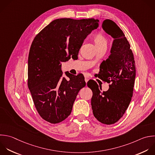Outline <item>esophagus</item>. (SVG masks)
Masks as SVG:
<instances>
[{"label":"esophagus","instance_id":"34e87169","mask_svg":"<svg viewBox=\"0 0 155 155\" xmlns=\"http://www.w3.org/2000/svg\"><path fill=\"white\" fill-rule=\"evenodd\" d=\"M90 79V78H89L88 76H85V82L87 83L88 81V80Z\"/></svg>","mask_w":155,"mask_h":155}]
</instances>
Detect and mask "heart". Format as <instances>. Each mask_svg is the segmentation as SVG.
<instances>
[{
  "instance_id": "obj_1",
  "label": "heart",
  "mask_w": 155,
  "mask_h": 155,
  "mask_svg": "<svg viewBox=\"0 0 155 155\" xmlns=\"http://www.w3.org/2000/svg\"><path fill=\"white\" fill-rule=\"evenodd\" d=\"M93 41L96 47L101 46H107V39L105 36L101 33L96 35L93 38Z\"/></svg>"
}]
</instances>
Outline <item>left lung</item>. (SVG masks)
<instances>
[{
    "instance_id": "1",
    "label": "left lung",
    "mask_w": 155,
    "mask_h": 155,
    "mask_svg": "<svg viewBox=\"0 0 155 155\" xmlns=\"http://www.w3.org/2000/svg\"><path fill=\"white\" fill-rule=\"evenodd\" d=\"M102 27L113 38L110 54L100 65L98 78L111 83L109 89L102 91L93 80L87 82L93 91L91 104L94 116L101 123L110 125L122 117L131 100L136 67L130 45L115 22L104 21Z\"/></svg>"
}]
</instances>
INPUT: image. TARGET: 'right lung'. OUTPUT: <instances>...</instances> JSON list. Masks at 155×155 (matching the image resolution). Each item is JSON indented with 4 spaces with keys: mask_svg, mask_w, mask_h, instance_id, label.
<instances>
[{
    "mask_svg": "<svg viewBox=\"0 0 155 155\" xmlns=\"http://www.w3.org/2000/svg\"><path fill=\"white\" fill-rule=\"evenodd\" d=\"M99 20H54L34 39L28 61V86L36 108L44 120L57 124L71 113L79 90L86 83L82 74L65 73L62 62L78 58L79 51L91 32L99 27Z\"/></svg>",
    "mask_w": 155,
    "mask_h": 155,
    "instance_id": "add662e5",
    "label": "right lung"
}]
</instances>
